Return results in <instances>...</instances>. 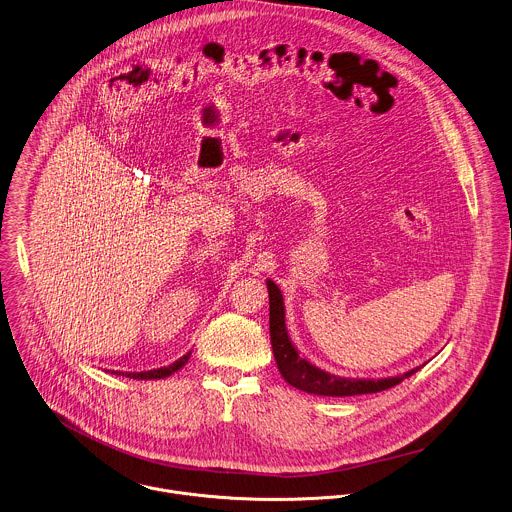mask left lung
Wrapping results in <instances>:
<instances>
[{
    "label": "left lung",
    "mask_w": 512,
    "mask_h": 512,
    "mask_svg": "<svg viewBox=\"0 0 512 512\" xmlns=\"http://www.w3.org/2000/svg\"><path fill=\"white\" fill-rule=\"evenodd\" d=\"M267 289H269V330H271V346H273L275 362L285 382L291 384L293 388L314 396H330V398L376 394V392L394 388L396 384L404 382L419 370V368H413L400 376L378 378V380L340 378L320 370L318 366L310 364L307 358L299 354V350L293 346L289 338L287 324H285V305H283V295L279 287L271 279H267Z\"/></svg>",
    "instance_id": "8db88e82"
}]
</instances>
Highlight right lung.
Wrapping results in <instances>:
<instances>
[{"instance_id":"1","label":"right lung","mask_w":512,"mask_h":512,"mask_svg":"<svg viewBox=\"0 0 512 512\" xmlns=\"http://www.w3.org/2000/svg\"><path fill=\"white\" fill-rule=\"evenodd\" d=\"M190 354H192V352H188L186 356H182L180 360H176L174 364L164 366V368H156V370H148V372H126V374L114 372V374H122V376H126V378H134V380H162V378H168L170 374L178 372V370L190 360Z\"/></svg>"}]
</instances>
